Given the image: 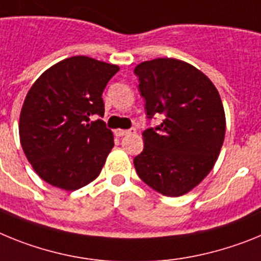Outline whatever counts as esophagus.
Instances as JSON below:
<instances>
[{
	"instance_id": "1",
	"label": "esophagus",
	"mask_w": 261,
	"mask_h": 261,
	"mask_svg": "<svg viewBox=\"0 0 261 261\" xmlns=\"http://www.w3.org/2000/svg\"><path fill=\"white\" fill-rule=\"evenodd\" d=\"M137 133V130L135 128H128V130H115V135L117 137H124V135H130V134H135Z\"/></svg>"
}]
</instances>
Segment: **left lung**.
I'll return each mask as SVG.
<instances>
[{
    "instance_id": "left-lung-1",
    "label": "left lung",
    "mask_w": 261,
    "mask_h": 261,
    "mask_svg": "<svg viewBox=\"0 0 261 261\" xmlns=\"http://www.w3.org/2000/svg\"><path fill=\"white\" fill-rule=\"evenodd\" d=\"M134 73L147 119L162 118L142 134L144 148L134 167L163 196H182L209 174L223 144L226 118L219 93L202 72L176 59L140 63Z\"/></svg>"
}]
</instances>
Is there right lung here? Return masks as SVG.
Returning a JSON list of instances; mask_svg holds the SVG:
<instances>
[{
  "instance_id": "obj_1",
  "label": "right lung",
  "mask_w": 261,
  "mask_h": 261,
  "mask_svg": "<svg viewBox=\"0 0 261 261\" xmlns=\"http://www.w3.org/2000/svg\"><path fill=\"white\" fill-rule=\"evenodd\" d=\"M118 65L73 56L47 69L27 93L19 138L39 177L65 190L85 187L102 169L114 146L101 119L102 93ZM93 115L99 119L90 122Z\"/></svg>"
}]
</instances>
